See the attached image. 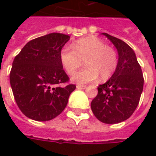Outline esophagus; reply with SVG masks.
Wrapping results in <instances>:
<instances>
[{
  "mask_svg": "<svg viewBox=\"0 0 156 156\" xmlns=\"http://www.w3.org/2000/svg\"><path fill=\"white\" fill-rule=\"evenodd\" d=\"M77 88L78 89H84V88H86V86L85 85H77Z\"/></svg>",
  "mask_w": 156,
  "mask_h": 156,
  "instance_id": "34e87169",
  "label": "esophagus"
}]
</instances>
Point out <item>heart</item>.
<instances>
[{
  "label": "heart",
  "instance_id": "b5f03b06",
  "mask_svg": "<svg viewBox=\"0 0 156 156\" xmlns=\"http://www.w3.org/2000/svg\"><path fill=\"white\" fill-rule=\"evenodd\" d=\"M84 60L86 68L73 75L72 81L83 84L95 81L98 76L105 81L114 74L118 66L115 50L95 37L76 41L73 48L66 46L60 51V62L68 74L73 73Z\"/></svg>",
  "mask_w": 156,
  "mask_h": 156
}]
</instances>
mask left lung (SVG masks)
<instances>
[{
  "label": "left lung",
  "mask_w": 156,
  "mask_h": 156,
  "mask_svg": "<svg viewBox=\"0 0 156 156\" xmlns=\"http://www.w3.org/2000/svg\"><path fill=\"white\" fill-rule=\"evenodd\" d=\"M102 34L117 49L118 66L111 78L98 87V95L91 102V108L99 121L118 124L128 119L137 108L144 78L134 50L120 39L108 33Z\"/></svg>",
  "instance_id": "obj_1"
}]
</instances>
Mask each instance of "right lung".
Wrapping results in <instances>:
<instances>
[{"label": "right lung", "mask_w": 156, "mask_h": 156, "mask_svg": "<svg viewBox=\"0 0 156 156\" xmlns=\"http://www.w3.org/2000/svg\"><path fill=\"white\" fill-rule=\"evenodd\" d=\"M70 39L53 32L28 41L16 56L10 83L16 103L24 115L36 121H48L64 110L76 86L62 85L68 76L60 62V51Z\"/></svg>", "instance_id": "obj_1"}]
</instances>
